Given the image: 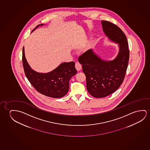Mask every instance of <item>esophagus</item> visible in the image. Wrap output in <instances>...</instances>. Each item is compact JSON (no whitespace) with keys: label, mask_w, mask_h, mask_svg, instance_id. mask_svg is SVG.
<instances>
[{"label":"esophagus","mask_w":150,"mask_h":150,"mask_svg":"<svg viewBox=\"0 0 150 150\" xmlns=\"http://www.w3.org/2000/svg\"><path fill=\"white\" fill-rule=\"evenodd\" d=\"M75 67H76V69H77V71H79L81 69L82 67H81V65L80 63L76 62V64H75Z\"/></svg>","instance_id":"esophagus-1"}]
</instances>
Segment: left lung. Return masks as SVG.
I'll return each mask as SVG.
<instances>
[{"label":"left lung","instance_id":"8db88e82","mask_svg":"<svg viewBox=\"0 0 150 150\" xmlns=\"http://www.w3.org/2000/svg\"><path fill=\"white\" fill-rule=\"evenodd\" d=\"M105 35L117 44L119 51L113 60L103 59L94 50H89L79 57L86 77V87L91 96L96 98L110 95L121 85L129 61V50L126 35L121 29L111 22L102 21Z\"/></svg>","mask_w":150,"mask_h":150}]
</instances>
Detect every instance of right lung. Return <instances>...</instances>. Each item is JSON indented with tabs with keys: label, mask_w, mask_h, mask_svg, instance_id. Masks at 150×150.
Returning a JSON list of instances; mask_svg holds the SVG:
<instances>
[{
	"label": "right lung",
	"mask_w": 150,
	"mask_h": 150,
	"mask_svg": "<svg viewBox=\"0 0 150 150\" xmlns=\"http://www.w3.org/2000/svg\"><path fill=\"white\" fill-rule=\"evenodd\" d=\"M40 24L33 30L35 31ZM23 64L27 78L33 87L40 93L48 97L61 98L65 96L69 90V81L77 73L74 62H63L48 73L37 72L31 69L26 60L24 46L23 48Z\"/></svg>",
	"instance_id": "1"
}]
</instances>
